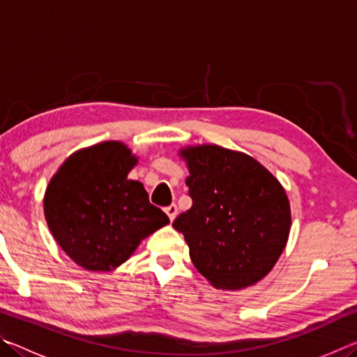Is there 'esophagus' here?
<instances>
[{
	"label": "esophagus",
	"mask_w": 357,
	"mask_h": 357,
	"mask_svg": "<svg viewBox=\"0 0 357 357\" xmlns=\"http://www.w3.org/2000/svg\"><path fill=\"white\" fill-rule=\"evenodd\" d=\"M165 213H167L168 217H170V220L173 222L178 215V206H176V204H170V206L165 208Z\"/></svg>",
	"instance_id": "obj_1"
}]
</instances>
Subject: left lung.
Listing matches in <instances>:
<instances>
[{
	"label": "left lung",
	"instance_id": "1",
	"mask_svg": "<svg viewBox=\"0 0 357 357\" xmlns=\"http://www.w3.org/2000/svg\"><path fill=\"white\" fill-rule=\"evenodd\" d=\"M189 168L192 208L173 228L184 234L198 273L219 289L238 291L264 279L291 228L283 185L252 155L217 144L179 149Z\"/></svg>",
	"mask_w": 357,
	"mask_h": 357
}]
</instances>
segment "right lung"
Returning a JSON list of instances; mask_svg holds the SVG:
<instances>
[{
  "label": "right lung",
  "mask_w": 357,
  "mask_h": 357,
  "mask_svg": "<svg viewBox=\"0 0 357 357\" xmlns=\"http://www.w3.org/2000/svg\"><path fill=\"white\" fill-rule=\"evenodd\" d=\"M138 157L123 142H102L70 154L44 195L53 238L72 261L108 273L128 261L144 238L170 223L128 174Z\"/></svg>",
  "instance_id": "obj_1"
}]
</instances>
